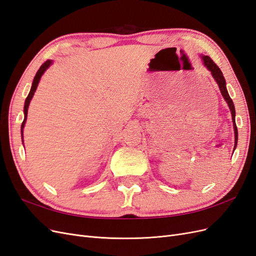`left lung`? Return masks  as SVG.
<instances>
[{
	"label": "left lung",
	"instance_id": "obj_1",
	"mask_svg": "<svg viewBox=\"0 0 256 256\" xmlns=\"http://www.w3.org/2000/svg\"><path fill=\"white\" fill-rule=\"evenodd\" d=\"M202 60L204 62L205 66L209 69V70H210L216 82L218 83L219 88L221 90V94L224 97V99H226V102H228L230 109L232 118H233V125H234V130H235V147H234V150H235L236 145H237V141H238V130H237V126H236V122H235V106H234V104H233V100L230 99L228 92V90H226V79H224L223 74L220 70V68L216 66V64L210 58L206 56H203Z\"/></svg>",
	"mask_w": 256,
	"mask_h": 256
}]
</instances>
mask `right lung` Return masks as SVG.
<instances>
[{
	"label": "right lung",
	"mask_w": 256,
	"mask_h": 256,
	"mask_svg": "<svg viewBox=\"0 0 256 256\" xmlns=\"http://www.w3.org/2000/svg\"><path fill=\"white\" fill-rule=\"evenodd\" d=\"M51 63H52V62H51L50 60H46L44 63L40 66V68L38 69V72H37V74H36V76H35L34 81H33V84H32V88H30V94L28 95V97H26V104H24V120H23V122H22V125H21V134H22V138H23V127H24V124H26V122L28 109V106H30V99H32L33 95H34V92H35V90H36V88H37L38 82H40V78H42V74L46 72V69H47V68L51 65Z\"/></svg>",
	"instance_id": "obj_1"
}]
</instances>
